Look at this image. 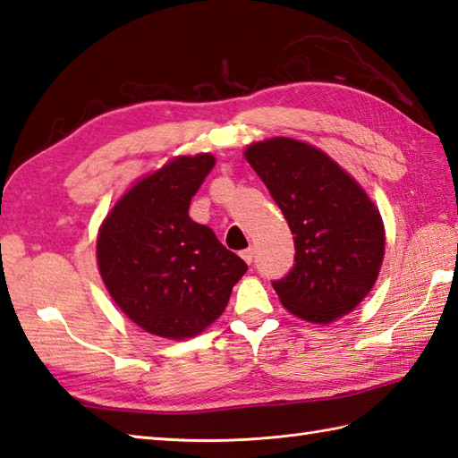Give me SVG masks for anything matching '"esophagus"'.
<instances>
[{"label":"esophagus","instance_id":"1","mask_svg":"<svg viewBox=\"0 0 458 458\" xmlns=\"http://www.w3.org/2000/svg\"><path fill=\"white\" fill-rule=\"evenodd\" d=\"M241 257L247 264H252V260H255V249H245L241 252Z\"/></svg>","mask_w":458,"mask_h":458}]
</instances>
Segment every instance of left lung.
I'll list each match as a JSON object with an SVG mask.
<instances>
[{
  "label": "left lung",
  "instance_id": "1",
  "mask_svg": "<svg viewBox=\"0 0 458 458\" xmlns=\"http://www.w3.org/2000/svg\"><path fill=\"white\" fill-rule=\"evenodd\" d=\"M245 157L293 235V267L272 282L282 306L313 323L352 311L372 290L384 259L378 209L337 162L300 140H264Z\"/></svg>",
  "mask_w": 458,
  "mask_h": 458
}]
</instances>
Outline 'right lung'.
Returning a JSON list of instances; mask_svg holds the SVG:
<instances>
[{
	"instance_id": "1",
	"label": "right lung",
	"mask_w": 458,
	"mask_h": 458,
	"mask_svg": "<svg viewBox=\"0 0 458 458\" xmlns=\"http://www.w3.org/2000/svg\"><path fill=\"white\" fill-rule=\"evenodd\" d=\"M213 165L211 155L168 162L131 188L99 231L98 264L111 298L158 337L201 333L249 268L188 213Z\"/></svg>"
}]
</instances>
